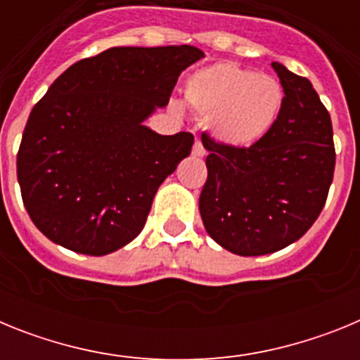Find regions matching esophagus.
Here are the masks:
<instances>
[{"instance_id":"34e87169","label":"esophagus","mask_w":360,"mask_h":360,"mask_svg":"<svg viewBox=\"0 0 360 360\" xmlns=\"http://www.w3.org/2000/svg\"><path fill=\"white\" fill-rule=\"evenodd\" d=\"M193 155L195 157H203L205 155V148H203V144L200 141H196L195 146H193Z\"/></svg>"}]
</instances>
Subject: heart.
Here are the masks:
<instances>
[{
	"mask_svg": "<svg viewBox=\"0 0 360 360\" xmlns=\"http://www.w3.org/2000/svg\"><path fill=\"white\" fill-rule=\"evenodd\" d=\"M186 101L198 115L211 119L216 141L231 148H250L278 122L285 90L272 75L218 63L191 75Z\"/></svg>",
	"mask_w": 360,
	"mask_h": 360,
	"instance_id": "b5f03b06",
	"label": "heart"
}]
</instances>
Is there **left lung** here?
Masks as SVG:
<instances>
[{
	"label": "left lung",
	"instance_id": "1",
	"mask_svg": "<svg viewBox=\"0 0 360 360\" xmlns=\"http://www.w3.org/2000/svg\"><path fill=\"white\" fill-rule=\"evenodd\" d=\"M285 90L272 131L250 148L203 133L209 155L200 214L209 236L238 256H263L297 241L321 214L335 169L328 110L307 77L272 63Z\"/></svg>",
	"mask_w": 360,
	"mask_h": 360
}]
</instances>
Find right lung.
I'll return each mask as SVG.
<instances>
[{
  "instance_id": "obj_1",
  "label": "right lung",
  "mask_w": 360,
  "mask_h": 360,
  "mask_svg": "<svg viewBox=\"0 0 360 360\" xmlns=\"http://www.w3.org/2000/svg\"><path fill=\"white\" fill-rule=\"evenodd\" d=\"M202 57L191 44L115 46L53 81L18 151L25 209L44 236L104 256L141 234L158 187L195 142L187 131L158 135L144 120Z\"/></svg>"
}]
</instances>
